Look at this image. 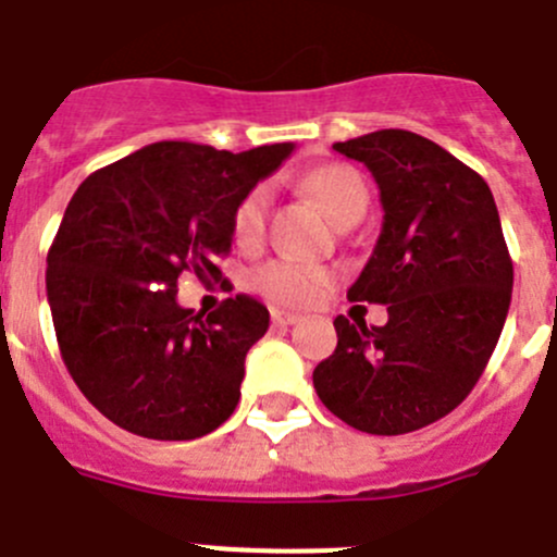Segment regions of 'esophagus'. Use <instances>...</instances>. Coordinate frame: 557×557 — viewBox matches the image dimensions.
I'll use <instances>...</instances> for the list:
<instances>
[{
  "instance_id": "obj_1",
  "label": "esophagus",
  "mask_w": 557,
  "mask_h": 557,
  "mask_svg": "<svg viewBox=\"0 0 557 557\" xmlns=\"http://www.w3.org/2000/svg\"><path fill=\"white\" fill-rule=\"evenodd\" d=\"M300 320V314L284 312V309H273V323L275 325H295Z\"/></svg>"
}]
</instances>
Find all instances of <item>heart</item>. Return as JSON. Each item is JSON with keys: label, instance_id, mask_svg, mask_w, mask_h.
<instances>
[{"label": "heart", "instance_id": "obj_1", "mask_svg": "<svg viewBox=\"0 0 557 557\" xmlns=\"http://www.w3.org/2000/svg\"><path fill=\"white\" fill-rule=\"evenodd\" d=\"M300 187L320 203V209L339 228L359 223L370 207V187H367L364 176L350 165L314 168L306 173ZM268 203L270 190L264 185L245 193L243 201L237 203L232 218V234L239 248H257L264 239ZM331 278L334 273L323 264L273 259L253 273V287L278 306H306L329 287Z\"/></svg>", "mask_w": 557, "mask_h": 557}]
</instances>
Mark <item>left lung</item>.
Instances as JSON below:
<instances>
[{
    "label": "left lung",
    "mask_w": 557,
    "mask_h": 557,
    "mask_svg": "<svg viewBox=\"0 0 557 557\" xmlns=\"http://www.w3.org/2000/svg\"><path fill=\"white\" fill-rule=\"evenodd\" d=\"M334 149L364 162L384 207L348 298L384 304L389 320L367 329L339 314L314 389L356 431H420L472 392L503 334L513 264L497 203L483 176L414 132H370Z\"/></svg>",
    "instance_id": "left-lung-1"
}]
</instances>
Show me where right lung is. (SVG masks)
Instances as JSON below:
<instances>
[{"label":"right lung","mask_w":557,"mask_h":557,"mask_svg":"<svg viewBox=\"0 0 557 557\" xmlns=\"http://www.w3.org/2000/svg\"><path fill=\"white\" fill-rule=\"evenodd\" d=\"M293 149L162 140L76 187L46 257V298L71 379L107 420L190 442L234 414L270 312L237 295L203 320L178 306L176 284L185 270L221 282L234 209Z\"/></svg>","instance_id":"obj_1"}]
</instances>
